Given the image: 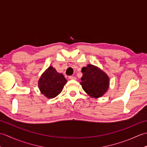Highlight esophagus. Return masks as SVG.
<instances>
[{
	"instance_id": "obj_1",
	"label": "esophagus",
	"mask_w": 147,
	"mask_h": 147,
	"mask_svg": "<svg viewBox=\"0 0 147 147\" xmlns=\"http://www.w3.org/2000/svg\"><path fill=\"white\" fill-rule=\"evenodd\" d=\"M68 78L69 79V80H76V77H74V76H68Z\"/></svg>"
}]
</instances>
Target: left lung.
Returning <instances> with one entry per match:
<instances>
[{"label":"left lung","mask_w":147,"mask_h":147,"mask_svg":"<svg viewBox=\"0 0 147 147\" xmlns=\"http://www.w3.org/2000/svg\"><path fill=\"white\" fill-rule=\"evenodd\" d=\"M82 72L83 76L80 84L87 94L96 98L104 95L109 86V78L107 74L92 64L83 67Z\"/></svg>","instance_id":"1"}]
</instances>
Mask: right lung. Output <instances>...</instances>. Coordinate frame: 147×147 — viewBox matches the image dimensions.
<instances>
[{
	"mask_svg": "<svg viewBox=\"0 0 147 147\" xmlns=\"http://www.w3.org/2000/svg\"><path fill=\"white\" fill-rule=\"evenodd\" d=\"M67 83L64 75L59 73L55 69L50 66L43 73L38 80V88L44 96L53 98L60 93Z\"/></svg>",
	"mask_w": 147,
	"mask_h": 147,
	"instance_id": "obj_1",
	"label": "right lung"
}]
</instances>
